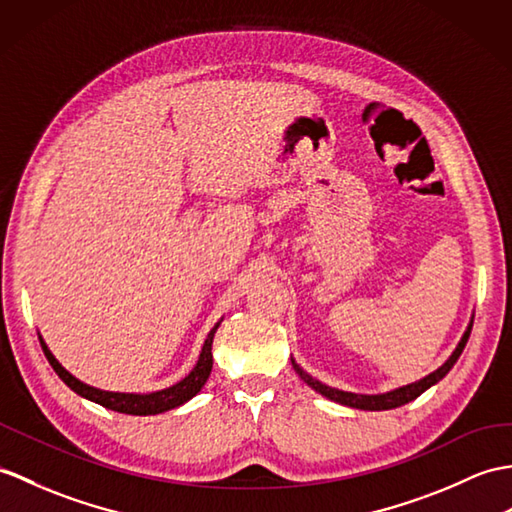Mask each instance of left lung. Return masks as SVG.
Instances as JSON below:
<instances>
[{"instance_id":"obj_1","label":"left lung","mask_w":512,"mask_h":512,"mask_svg":"<svg viewBox=\"0 0 512 512\" xmlns=\"http://www.w3.org/2000/svg\"><path fill=\"white\" fill-rule=\"evenodd\" d=\"M471 327H473V318L469 320L465 334H462L460 342L456 344L454 353H451L449 358L445 360V364L438 366L434 373L425 375L423 379H419V382H412V384H406V386H401V388L388 390V392H379V395H360V392H347V390L331 388V386H327L323 382H318V379L312 377L307 371H303V368L296 364L294 360H292V366H294V371L299 373V377L303 379L307 386L314 388L316 392H320V395H323V397L340 403V406H349V408H358V410H371V412H375V410H392V408L406 406V403H410V401L417 399L419 395H423L427 388H432L434 384L441 382V379L451 371V366L458 362L460 353H462V349H465V344L469 340Z\"/></svg>"}]
</instances>
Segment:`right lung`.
<instances>
[{"instance_id":"right-lung-1","label":"right lung","mask_w":512,"mask_h":512,"mask_svg":"<svg viewBox=\"0 0 512 512\" xmlns=\"http://www.w3.org/2000/svg\"><path fill=\"white\" fill-rule=\"evenodd\" d=\"M222 320H218L213 329L209 331V336L202 344V351H200V358L196 362V366L189 371V375H185L181 382H176L170 388H163V390H154V392H146V395H141V392H111V390H100V388H93L85 382H80L78 377L71 375L67 368L58 362L52 351L47 349V344L41 340V347L47 362L52 364V368L56 371V375L63 379V382L76 392V395L85 397L93 403H100V406L115 410V412H122V414H135V417H148V414H161V412H168L174 410L178 406H183L192 397H196L200 388L205 386V382L211 375V366H213V355H211V344H213V336H216V331L220 327Z\"/></svg>"}]
</instances>
